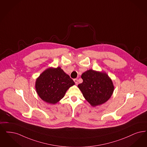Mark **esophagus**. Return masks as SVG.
I'll use <instances>...</instances> for the list:
<instances>
[{
    "label": "esophagus",
    "instance_id": "obj_1",
    "mask_svg": "<svg viewBox=\"0 0 147 147\" xmlns=\"http://www.w3.org/2000/svg\"><path fill=\"white\" fill-rule=\"evenodd\" d=\"M74 82H75L76 85H78V79H74Z\"/></svg>",
    "mask_w": 147,
    "mask_h": 147
}]
</instances>
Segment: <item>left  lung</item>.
<instances>
[{"label":"left lung","instance_id":"left-lung-1","mask_svg":"<svg viewBox=\"0 0 147 147\" xmlns=\"http://www.w3.org/2000/svg\"><path fill=\"white\" fill-rule=\"evenodd\" d=\"M81 77L83 82L78 86L91 106H100L111 98L114 86L106 72L89 69Z\"/></svg>","mask_w":147,"mask_h":147}]
</instances>
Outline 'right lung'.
Listing matches in <instances>:
<instances>
[{
	"label": "right lung",
	"instance_id": "add662e5",
	"mask_svg": "<svg viewBox=\"0 0 147 147\" xmlns=\"http://www.w3.org/2000/svg\"><path fill=\"white\" fill-rule=\"evenodd\" d=\"M75 84L61 67H50L35 81V90L41 100L55 105L61 100L66 91Z\"/></svg>",
	"mask_w": 147,
	"mask_h": 147
}]
</instances>
